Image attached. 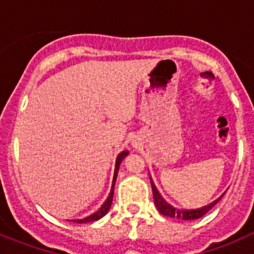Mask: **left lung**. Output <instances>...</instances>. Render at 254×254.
<instances>
[{"mask_svg": "<svg viewBox=\"0 0 254 254\" xmlns=\"http://www.w3.org/2000/svg\"><path fill=\"white\" fill-rule=\"evenodd\" d=\"M150 182H151L155 206H156L159 212H160L161 215H165V216L177 217V219H183V220L198 219V217L203 216L206 212H208V211H210L211 208L214 207V206L220 201V198L216 199V201H214V202L210 203V205L205 206V207L202 208H198V210H178V208L170 206L169 203H168L167 201L160 196V193L158 192V190H156V187H155V185L152 183L151 179H150Z\"/></svg>", "mask_w": 254, "mask_h": 254, "instance_id": "obj_1", "label": "left lung"}]
</instances>
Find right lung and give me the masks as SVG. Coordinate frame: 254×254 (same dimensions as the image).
<instances>
[{"label":"right lung","mask_w":254,"mask_h":254,"mask_svg":"<svg viewBox=\"0 0 254 254\" xmlns=\"http://www.w3.org/2000/svg\"><path fill=\"white\" fill-rule=\"evenodd\" d=\"M128 154V151H123L121 152L120 155H118V158H117V161H116V169H114V177H113V185H112V190H111V193H109V197L107 198V201L104 202V205L102 206V207L99 208V211H96L95 214L90 215V216L85 217V219L82 220H75V223H90V221H96V220H99L100 217L104 216L105 214H107L108 211H109V208H111V205H112V201H113V192H114V183H116V178H117V174H118V169H120V164L121 161H122V159L125 158L126 155Z\"/></svg>","instance_id":"1"}]
</instances>
